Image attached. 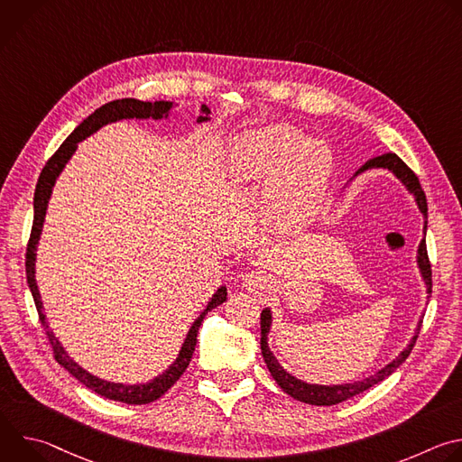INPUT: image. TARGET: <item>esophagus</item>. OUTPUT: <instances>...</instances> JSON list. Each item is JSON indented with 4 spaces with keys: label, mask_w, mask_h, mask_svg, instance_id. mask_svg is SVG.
Masks as SVG:
<instances>
[{
    "label": "esophagus",
    "mask_w": 462,
    "mask_h": 462,
    "mask_svg": "<svg viewBox=\"0 0 462 462\" xmlns=\"http://www.w3.org/2000/svg\"><path fill=\"white\" fill-rule=\"evenodd\" d=\"M243 287L250 292H255V294H261L265 292L267 287H269V278L267 274L263 271H248L245 273L243 276Z\"/></svg>",
    "instance_id": "1"
}]
</instances>
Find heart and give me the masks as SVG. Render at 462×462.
I'll list each match as a JSON object with an SVG mask.
<instances>
[{
	"instance_id": "1",
	"label": "heart",
	"mask_w": 462,
	"mask_h": 462,
	"mask_svg": "<svg viewBox=\"0 0 462 462\" xmlns=\"http://www.w3.org/2000/svg\"><path fill=\"white\" fill-rule=\"evenodd\" d=\"M228 171L241 180L273 175L271 210L280 223L305 221L333 173V152L323 141L303 139L287 124L241 135L228 153Z\"/></svg>"
}]
</instances>
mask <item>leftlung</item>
<instances>
[{
  "label": "left lung",
  "instance_id": "8db88e82",
  "mask_svg": "<svg viewBox=\"0 0 462 462\" xmlns=\"http://www.w3.org/2000/svg\"><path fill=\"white\" fill-rule=\"evenodd\" d=\"M371 168H385L389 171H393L394 175H397L404 186L415 195V201L419 205V210L422 212L424 216V234L428 230V203H426V195H424V189L420 188V182H419V177L411 171V168L394 153H383V155H378V157H373L369 159L358 171H365V170H371ZM417 263H419V269H420V274L426 282V287H428V294H431V263H430V257H428V250H426V239L420 241L419 245V255H417ZM271 321H273V316H271V310L269 309H263L261 312V353H263V358H265V364L273 374V378L278 382V385L287 393L291 394L292 399L300 401V402H305V404H312V406H333V404H338V402H344L351 397H355V394L358 393H364L367 391L369 387L376 385L378 382H382L383 378H387L394 369H397L411 353L415 342H417V337H419V331H420V325L417 328V333L413 337V340L410 342V346L394 358L391 364H387L383 369H380L378 373H374L373 376L369 378H364L360 382H353V383H340V385H318V383H307V382H301L298 378H294L291 373H287L276 360V356L271 353L269 349V344H267V335L271 331ZM422 323V321H420Z\"/></svg>",
  "mask_w": 462,
  "mask_h": 462
}]
</instances>
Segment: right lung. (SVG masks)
<instances>
[{"mask_svg":"<svg viewBox=\"0 0 462 462\" xmlns=\"http://www.w3.org/2000/svg\"><path fill=\"white\" fill-rule=\"evenodd\" d=\"M171 102H143L137 98H122V100H113L104 104L102 107H98L95 113H91L73 134L65 139V143L54 152V155L45 162L38 184H36V191H34V221H32V230H31V237H29V245H27V254H25V273H27V283L29 289L32 292L34 298V305L40 316V321L45 328V335L49 338V344L52 347V356L54 360L68 369L77 380H80L86 387H89L91 391L98 393L100 397H106L109 401H116V402H124V404H150L157 399H161L162 394L180 378V374L186 371V367L191 362V355L195 351V344H197V333H199V327L205 319V316L216 309L217 305H221L223 301H226V287H221L210 300V303L207 305V309L199 314L193 321V325L189 327V331L186 335V340L180 347V353L177 356V360L159 376H155L152 382L148 383H135V385H125V383H115V382H107L102 380L98 376H93L91 373H88L86 369H82L73 358H69V355L65 353V349L61 347V344L56 340V337L52 335V331L49 328V323L45 319L43 314V307H42V300H40V292L36 287V280H34V261H36V245L40 241V234H42V226H43V219H45V212H47V203L49 197L52 193V186L60 175V171L63 170L65 162L71 159V155L77 150V144L80 141H84L86 137H89L91 134H95L97 129H100L102 125L109 124V122H116L122 118H162L168 116V111L171 109ZM201 111L205 113V116L197 118V122H205L208 120L210 109L207 106L201 107Z\"/></svg>","mask_w":462,"mask_h":462,"instance_id":"1","label":"right lung"}]
</instances>
